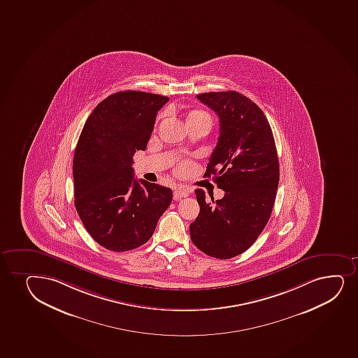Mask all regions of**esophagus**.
<instances>
[{
	"label": "esophagus",
	"instance_id": "obj_1",
	"mask_svg": "<svg viewBox=\"0 0 358 358\" xmlns=\"http://www.w3.org/2000/svg\"><path fill=\"white\" fill-rule=\"evenodd\" d=\"M189 194V189H185V187H178V189H176V191H174V199L179 201L181 198L187 197Z\"/></svg>",
	"mask_w": 358,
	"mask_h": 358
}]
</instances>
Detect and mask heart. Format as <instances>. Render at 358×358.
I'll return each instance as SVG.
<instances>
[{"instance_id": "1", "label": "heart", "mask_w": 358, "mask_h": 358, "mask_svg": "<svg viewBox=\"0 0 358 358\" xmlns=\"http://www.w3.org/2000/svg\"><path fill=\"white\" fill-rule=\"evenodd\" d=\"M197 115H208V113L203 111H192L189 115H187V118H191V117H197ZM186 169H187V164L184 162V164H181L180 166H179V172H184Z\"/></svg>"}]
</instances>
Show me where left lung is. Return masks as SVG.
I'll return each mask as SVG.
<instances>
[{
	"label": "left lung",
	"mask_w": 358,
	"mask_h": 358,
	"mask_svg": "<svg viewBox=\"0 0 358 358\" xmlns=\"http://www.w3.org/2000/svg\"><path fill=\"white\" fill-rule=\"evenodd\" d=\"M218 115L220 136L204 177L214 179L224 197L213 203L196 189L201 206L189 236L210 257L230 259L248 250L267 224L280 182L271 127L251 99L238 92L198 94Z\"/></svg>",
	"instance_id": "8db88e82"
}]
</instances>
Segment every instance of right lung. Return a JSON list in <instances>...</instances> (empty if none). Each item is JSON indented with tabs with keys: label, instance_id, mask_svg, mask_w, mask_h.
Instances as JSON below:
<instances>
[{
	"label": "right lung",
	"instance_id": "add662e5",
	"mask_svg": "<svg viewBox=\"0 0 358 358\" xmlns=\"http://www.w3.org/2000/svg\"><path fill=\"white\" fill-rule=\"evenodd\" d=\"M169 96L124 91L88 117L74 152L75 208L100 246L125 252L152 238L172 189L134 178L132 157L145 150L157 111Z\"/></svg>",
	"mask_w": 358,
	"mask_h": 358
}]
</instances>
